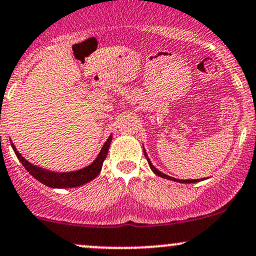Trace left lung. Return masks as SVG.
I'll list each match as a JSON object with an SVG mask.
<instances>
[{
	"label": "left lung",
	"mask_w": 256,
	"mask_h": 256,
	"mask_svg": "<svg viewBox=\"0 0 256 256\" xmlns=\"http://www.w3.org/2000/svg\"><path fill=\"white\" fill-rule=\"evenodd\" d=\"M143 152H144V156H146V158H147V162H148V164H150V168L152 169V171H153V172L156 174V175L160 176V178L171 180V181H175V182H181V184H193V182L203 181V178H202V180H178V178H171V176H169V175H165V174H162V171H159L156 166H154L153 164H152L150 159L148 158V154H147V152L144 150V148H143Z\"/></svg>",
	"instance_id": "obj_1"
}]
</instances>
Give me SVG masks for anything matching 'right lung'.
Segmentation results:
<instances>
[{
    "label": "right lung",
    "mask_w": 256,
    "mask_h": 256,
    "mask_svg": "<svg viewBox=\"0 0 256 256\" xmlns=\"http://www.w3.org/2000/svg\"><path fill=\"white\" fill-rule=\"evenodd\" d=\"M112 138H113V134H110V136L108 137V140H106L104 144H103L102 150H100L97 158L94 159L88 166L82 168V169L80 170L69 171V172H56V171L42 169V168L38 166V165H34L32 162H28V160L16 150V146L13 144L12 141H10V146H12L16 158H18L19 162L23 164L25 169L29 171V174L32 178H35L38 181H40L41 184H46V186H48L50 188H72L82 186V184L92 181L94 178H97L98 174L102 170V165L104 159L106 158V154H108Z\"/></svg>",
    "instance_id": "obj_1"
}]
</instances>
